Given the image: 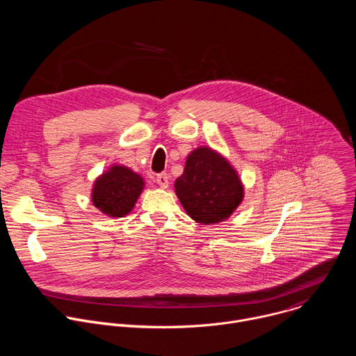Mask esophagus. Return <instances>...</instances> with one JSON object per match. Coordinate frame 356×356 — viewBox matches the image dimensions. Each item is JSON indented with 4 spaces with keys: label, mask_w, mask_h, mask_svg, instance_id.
Masks as SVG:
<instances>
[{
    "label": "esophagus",
    "mask_w": 356,
    "mask_h": 356,
    "mask_svg": "<svg viewBox=\"0 0 356 356\" xmlns=\"http://www.w3.org/2000/svg\"><path fill=\"white\" fill-rule=\"evenodd\" d=\"M156 183L159 184V187L162 188H168L169 186V175L168 173H161L156 176Z\"/></svg>",
    "instance_id": "1"
}]
</instances>
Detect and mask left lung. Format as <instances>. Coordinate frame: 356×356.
<instances>
[{
    "instance_id": "left-lung-1",
    "label": "left lung",
    "mask_w": 356,
    "mask_h": 356,
    "mask_svg": "<svg viewBox=\"0 0 356 356\" xmlns=\"http://www.w3.org/2000/svg\"><path fill=\"white\" fill-rule=\"evenodd\" d=\"M175 191L187 216L201 225L228 220L243 200V183L218 150L198 146L191 150Z\"/></svg>"
}]
</instances>
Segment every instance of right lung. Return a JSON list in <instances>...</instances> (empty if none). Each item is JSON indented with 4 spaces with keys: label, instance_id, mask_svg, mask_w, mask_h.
<instances>
[{
    "label": "right lung",
    "instance_id": "obj_1",
    "mask_svg": "<svg viewBox=\"0 0 356 356\" xmlns=\"http://www.w3.org/2000/svg\"><path fill=\"white\" fill-rule=\"evenodd\" d=\"M145 188L143 177L124 165H111L92 183V206L111 218L128 216Z\"/></svg>",
    "mask_w": 356,
    "mask_h": 356
}]
</instances>
